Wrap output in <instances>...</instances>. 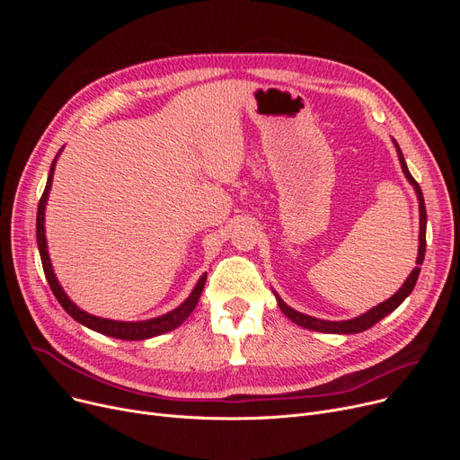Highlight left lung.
<instances>
[{
	"label": "left lung",
	"instance_id": "1",
	"mask_svg": "<svg viewBox=\"0 0 460 460\" xmlns=\"http://www.w3.org/2000/svg\"><path fill=\"white\" fill-rule=\"evenodd\" d=\"M394 145H395V151H397V156H399V164H401V169L402 173L406 177V181L414 186V191H416V198H418V203H420V246H418V257H416V269L410 272V276L404 279V283L401 285L399 291L390 296L388 300L380 302L378 305L371 307L369 311L361 313V315L354 317V319H349V321H324V319H317V317H311V315H305V313H300L296 309H293L291 305H287L281 296L274 293L276 300H278V305L279 309L283 311V315L291 319L295 324L302 326V328H307V330H315V332H323V333H359V332H366L369 330L371 326H375L380 319L388 317L392 311H395L404 300L406 296L414 291L416 287V281H418V276H420V267L423 264V257H425V229H427V210H425V201H423V193H421V188L420 184L414 181V177L410 175L408 167H406V162H404V156L399 149L397 141L394 139Z\"/></svg>",
	"mask_w": 460,
	"mask_h": 460
}]
</instances>
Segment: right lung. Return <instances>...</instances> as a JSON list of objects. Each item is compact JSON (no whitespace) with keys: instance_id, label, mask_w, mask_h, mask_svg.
<instances>
[{"instance_id":"add662e5","label":"right lung","mask_w":460,"mask_h":460,"mask_svg":"<svg viewBox=\"0 0 460 460\" xmlns=\"http://www.w3.org/2000/svg\"><path fill=\"white\" fill-rule=\"evenodd\" d=\"M63 149H59L58 156L52 162L50 167V173H48V181H46V188L42 198L39 201V208H37V244H39V253H40V261H42V269H44V276L48 279V285H50L54 296L58 298V302L61 304V307L68 313V315L75 319L76 323L87 326L89 330H94L99 333L115 337V340H125V341H141V340H151V337L162 335L165 332H172L175 328H179L188 317L190 313L196 309L199 296L203 293V287L207 281V274H203L196 287L191 288L190 296L177 305L175 309L164 313L160 317L155 319H147V321H111V319H102V317H96L91 315V313L84 311L82 307H78L75 302L68 298V295L65 293V288L61 287L54 267H52V261H50V253H48V243H46V229H44V216H46V203H48V196H50V190H52V181H54V172H56V164L58 158L61 155Z\"/></svg>"}]
</instances>
